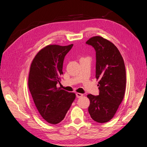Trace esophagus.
Returning a JSON list of instances; mask_svg holds the SVG:
<instances>
[{
    "instance_id": "obj_1",
    "label": "esophagus",
    "mask_w": 147,
    "mask_h": 147,
    "mask_svg": "<svg viewBox=\"0 0 147 147\" xmlns=\"http://www.w3.org/2000/svg\"><path fill=\"white\" fill-rule=\"evenodd\" d=\"M76 96H77V97H78V98H80V97H82L83 96V94H82V93L77 92V93H76Z\"/></svg>"
}]
</instances>
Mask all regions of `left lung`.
Masks as SVG:
<instances>
[{
    "mask_svg": "<svg viewBox=\"0 0 147 147\" xmlns=\"http://www.w3.org/2000/svg\"><path fill=\"white\" fill-rule=\"evenodd\" d=\"M96 51V78L99 94H88V112L94 121L104 123L114 117L126 90V69L123 57L113 43L100 36L86 42Z\"/></svg>",
    "mask_w": 147,
    "mask_h": 147,
    "instance_id": "obj_1",
    "label": "left lung"
}]
</instances>
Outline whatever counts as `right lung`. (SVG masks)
<instances>
[{
    "mask_svg": "<svg viewBox=\"0 0 147 147\" xmlns=\"http://www.w3.org/2000/svg\"><path fill=\"white\" fill-rule=\"evenodd\" d=\"M73 44L50 45L40 51L30 65L28 86L40 115L50 124L63 120L75 99V94L57 88L65 55Z\"/></svg>",
    "mask_w": 147,
    "mask_h": 147,
    "instance_id": "1",
    "label": "right lung"
}]
</instances>
